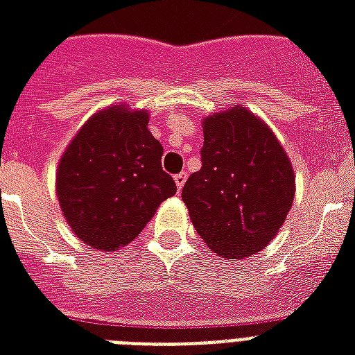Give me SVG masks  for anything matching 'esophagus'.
I'll list each match as a JSON object with an SVG mask.
<instances>
[{
  "label": "esophagus",
  "instance_id": "esophagus-1",
  "mask_svg": "<svg viewBox=\"0 0 355 355\" xmlns=\"http://www.w3.org/2000/svg\"><path fill=\"white\" fill-rule=\"evenodd\" d=\"M186 178H188V173L182 171V173H178V175H175V182H177V188L180 189L184 186V182H186Z\"/></svg>",
  "mask_w": 355,
  "mask_h": 355
}]
</instances>
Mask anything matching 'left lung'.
<instances>
[{
  "label": "left lung",
  "instance_id": "1",
  "mask_svg": "<svg viewBox=\"0 0 355 355\" xmlns=\"http://www.w3.org/2000/svg\"><path fill=\"white\" fill-rule=\"evenodd\" d=\"M202 132V167L186 180L182 200L214 252L250 258L272 241L291 210V162L270 128L239 105L206 118Z\"/></svg>",
  "mask_w": 355,
  "mask_h": 355
}]
</instances>
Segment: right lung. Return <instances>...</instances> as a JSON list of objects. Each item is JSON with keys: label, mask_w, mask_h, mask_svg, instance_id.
Instances as JSON below:
<instances>
[{"label": "right lung", "mask_w": 355, "mask_h": 355, "mask_svg": "<svg viewBox=\"0 0 355 355\" xmlns=\"http://www.w3.org/2000/svg\"><path fill=\"white\" fill-rule=\"evenodd\" d=\"M149 114L123 105L83 125L60 158L57 195L80 241L118 250L136 239L156 208L177 193L162 169L164 147L147 128Z\"/></svg>", "instance_id": "right-lung-1"}]
</instances>
